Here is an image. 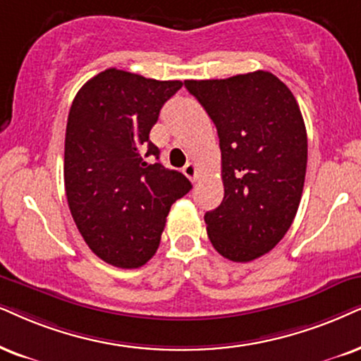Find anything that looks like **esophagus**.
I'll return each instance as SVG.
<instances>
[{"label": "esophagus", "instance_id": "34e87169", "mask_svg": "<svg viewBox=\"0 0 361 361\" xmlns=\"http://www.w3.org/2000/svg\"><path fill=\"white\" fill-rule=\"evenodd\" d=\"M183 173L190 181H193V183L196 181V178H198V168H196L195 163H188V165L183 168Z\"/></svg>", "mask_w": 361, "mask_h": 361}]
</instances>
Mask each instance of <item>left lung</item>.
Instances as JSON below:
<instances>
[{"label": "left lung", "instance_id": "1", "mask_svg": "<svg viewBox=\"0 0 361 361\" xmlns=\"http://www.w3.org/2000/svg\"><path fill=\"white\" fill-rule=\"evenodd\" d=\"M216 126L225 196L204 214L208 238L231 262H252L285 236L302 200L308 140L293 93L268 71L186 80Z\"/></svg>", "mask_w": 361, "mask_h": 361}]
</instances>
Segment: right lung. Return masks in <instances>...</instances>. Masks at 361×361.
Instances as JSON below:
<instances>
[{
  "label": "right lung",
  "mask_w": 361,
  "mask_h": 361,
  "mask_svg": "<svg viewBox=\"0 0 361 361\" xmlns=\"http://www.w3.org/2000/svg\"><path fill=\"white\" fill-rule=\"evenodd\" d=\"M181 81H158L109 68L81 86L65 138L68 207L90 250L118 268L157 253L171 204L191 190L166 170L149 141L159 109Z\"/></svg>",
  "instance_id": "obj_1"
}]
</instances>
